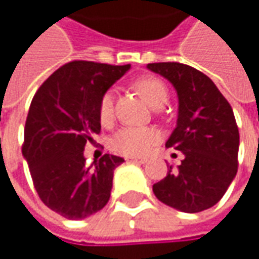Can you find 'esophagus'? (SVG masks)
Returning a JSON list of instances; mask_svg holds the SVG:
<instances>
[{
	"label": "esophagus",
	"mask_w": 259,
	"mask_h": 259,
	"mask_svg": "<svg viewBox=\"0 0 259 259\" xmlns=\"http://www.w3.org/2000/svg\"><path fill=\"white\" fill-rule=\"evenodd\" d=\"M126 160L128 161H133V163H140V164H144L145 161H147L145 158H140V157H128Z\"/></svg>",
	"instance_id": "obj_1"
}]
</instances>
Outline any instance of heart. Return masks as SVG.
<instances>
[{"label":"heart","instance_id":"obj_1","mask_svg":"<svg viewBox=\"0 0 259 259\" xmlns=\"http://www.w3.org/2000/svg\"><path fill=\"white\" fill-rule=\"evenodd\" d=\"M138 91L148 104L160 108L167 102L168 92L165 85L154 76H147L137 82ZM114 91H106L99 101V119L104 125L114 119ZM160 141V133L150 126H124L111 138V148L115 153L126 157H140L148 154Z\"/></svg>","mask_w":259,"mask_h":259}]
</instances>
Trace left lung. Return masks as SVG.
<instances>
[{
    "label": "left lung",
    "instance_id": "obj_1",
    "mask_svg": "<svg viewBox=\"0 0 259 259\" xmlns=\"http://www.w3.org/2000/svg\"><path fill=\"white\" fill-rule=\"evenodd\" d=\"M147 67L165 77L177 92V125L165 147L184 154L177 170L170 165L153 192L177 210H206L222 199L238 171L239 131L234 111L212 79L192 66L165 62Z\"/></svg>",
    "mask_w": 259,
    "mask_h": 259
}]
</instances>
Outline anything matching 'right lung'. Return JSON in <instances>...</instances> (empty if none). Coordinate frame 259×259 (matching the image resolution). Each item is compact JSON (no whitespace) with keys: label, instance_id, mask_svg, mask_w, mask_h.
Listing matches in <instances>:
<instances>
[{"label":"right lung","instance_id":"add662e5","mask_svg":"<svg viewBox=\"0 0 259 259\" xmlns=\"http://www.w3.org/2000/svg\"><path fill=\"white\" fill-rule=\"evenodd\" d=\"M130 65L75 60L38 88L24 126L23 155L41 202L66 219H85L108 203L114 170L124 158L105 154L85 165V145L101 133L99 101Z\"/></svg>","mask_w":259,"mask_h":259}]
</instances>
